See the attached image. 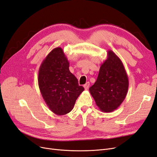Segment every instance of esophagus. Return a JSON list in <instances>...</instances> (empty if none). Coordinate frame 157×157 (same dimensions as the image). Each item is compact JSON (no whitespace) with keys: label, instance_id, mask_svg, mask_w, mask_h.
<instances>
[{"label":"esophagus","instance_id":"1","mask_svg":"<svg viewBox=\"0 0 157 157\" xmlns=\"http://www.w3.org/2000/svg\"><path fill=\"white\" fill-rule=\"evenodd\" d=\"M90 87V82H87L86 84H84V88L85 90H88Z\"/></svg>","mask_w":157,"mask_h":157}]
</instances>
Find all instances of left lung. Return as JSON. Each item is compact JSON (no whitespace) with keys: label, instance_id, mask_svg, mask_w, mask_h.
Segmentation results:
<instances>
[{"label":"left lung","instance_id":"left-lung-1","mask_svg":"<svg viewBox=\"0 0 157 157\" xmlns=\"http://www.w3.org/2000/svg\"><path fill=\"white\" fill-rule=\"evenodd\" d=\"M129 81L122 61L109 50L96 82L89 88L97 106L105 113L115 111L124 100Z\"/></svg>","mask_w":157,"mask_h":157}]
</instances>
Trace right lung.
<instances>
[{"label": "right lung", "mask_w": 157, "mask_h": 157, "mask_svg": "<svg viewBox=\"0 0 157 157\" xmlns=\"http://www.w3.org/2000/svg\"><path fill=\"white\" fill-rule=\"evenodd\" d=\"M69 63L63 49L52 50L42 61L38 82L47 106L57 115H64L73 109L84 88L69 69Z\"/></svg>", "instance_id": "obj_1"}]
</instances>
